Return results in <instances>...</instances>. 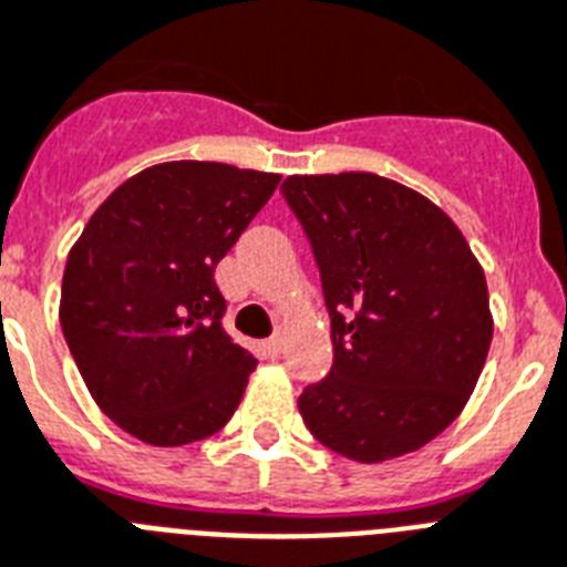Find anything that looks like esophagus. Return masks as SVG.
I'll return each instance as SVG.
<instances>
[{"label":"esophagus","mask_w":567,"mask_h":567,"mask_svg":"<svg viewBox=\"0 0 567 567\" xmlns=\"http://www.w3.org/2000/svg\"><path fill=\"white\" fill-rule=\"evenodd\" d=\"M279 352H282V338H279V334H274V338H268L261 343V355L265 358H276Z\"/></svg>","instance_id":"obj_1"}]
</instances>
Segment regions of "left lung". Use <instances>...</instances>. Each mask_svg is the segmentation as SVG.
Returning a JSON list of instances; mask_svg holds the SVG:
<instances>
[{
  "label": "left lung",
  "instance_id": "left-lung-1",
  "mask_svg": "<svg viewBox=\"0 0 567 567\" xmlns=\"http://www.w3.org/2000/svg\"><path fill=\"white\" fill-rule=\"evenodd\" d=\"M331 317L334 363L299 395L308 431L381 463L457 419L492 343L486 276L454 220L413 188L367 172L288 177Z\"/></svg>",
  "mask_w": 567,
  "mask_h": 567
}]
</instances>
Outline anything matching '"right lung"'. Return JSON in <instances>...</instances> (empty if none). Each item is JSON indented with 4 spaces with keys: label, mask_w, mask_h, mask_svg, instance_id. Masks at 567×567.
Listing matches in <instances>:
<instances>
[{
    "label": "right lung",
    "mask_w": 567,
    "mask_h": 567,
    "mask_svg": "<svg viewBox=\"0 0 567 567\" xmlns=\"http://www.w3.org/2000/svg\"><path fill=\"white\" fill-rule=\"evenodd\" d=\"M279 186L224 163L151 165L69 250L60 326L101 411L148 445L218 434L256 358L224 331L215 268Z\"/></svg>",
    "instance_id": "right-lung-1"
}]
</instances>
